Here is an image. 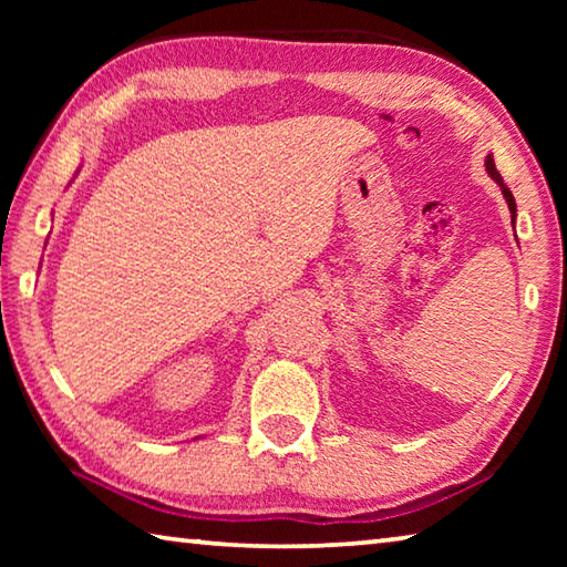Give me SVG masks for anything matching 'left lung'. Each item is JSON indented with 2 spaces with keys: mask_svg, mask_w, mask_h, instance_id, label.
Wrapping results in <instances>:
<instances>
[{
  "mask_svg": "<svg viewBox=\"0 0 567 567\" xmlns=\"http://www.w3.org/2000/svg\"><path fill=\"white\" fill-rule=\"evenodd\" d=\"M485 169H487V175H491L495 182H497V187L503 189V197H505V203H507V207H511V215H513V227H515V213H517V207H515V197H513V192L507 189V185L503 182V177H501V172L495 169V159H493V155H487V159H485Z\"/></svg>",
  "mask_w": 567,
  "mask_h": 567,
  "instance_id": "obj_1",
  "label": "left lung"
}]
</instances>
